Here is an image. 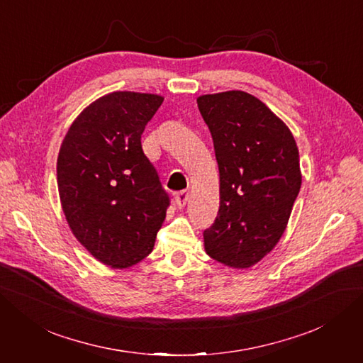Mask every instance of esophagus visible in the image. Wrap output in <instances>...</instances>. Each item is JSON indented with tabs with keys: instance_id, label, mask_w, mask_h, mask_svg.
I'll return each instance as SVG.
<instances>
[{
	"instance_id": "obj_1",
	"label": "esophagus",
	"mask_w": 363,
	"mask_h": 363,
	"mask_svg": "<svg viewBox=\"0 0 363 363\" xmlns=\"http://www.w3.org/2000/svg\"><path fill=\"white\" fill-rule=\"evenodd\" d=\"M188 199H189V192L188 191H180V192L175 194V204H177L179 207H184Z\"/></svg>"
}]
</instances>
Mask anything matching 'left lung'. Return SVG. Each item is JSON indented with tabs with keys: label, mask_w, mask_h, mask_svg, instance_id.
Listing matches in <instances>:
<instances>
[{
	"label": "left lung",
	"mask_w": 363,
	"mask_h": 363,
	"mask_svg": "<svg viewBox=\"0 0 363 363\" xmlns=\"http://www.w3.org/2000/svg\"><path fill=\"white\" fill-rule=\"evenodd\" d=\"M200 113L213 139L219 211L204 230L212 259L248 268L276 247L301 188L300 156L291 130L242 91L203 95Z\"/></svg>",
	"instance_id": "1"
}]
</instances>
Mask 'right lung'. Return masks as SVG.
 <instances>
[{
    "instance_id": "obj_1",
    "label": "right lung",
    "mask_w": 363,
    "mask_h": 363,
    "mask_svg": "<svg viewBox=\"0 0 363 363\" xmlns=\"http://www.w3.org/2000/svg\"><path fill=\"white\" fill-rule=\"evenodd\" d=\"M163 98L113 92L79 115L57 157V184L74 236L112 268H128L155 247L169 207L140 136Z\"/></svg>"
}]
</instances>
